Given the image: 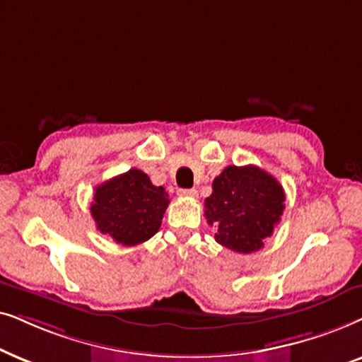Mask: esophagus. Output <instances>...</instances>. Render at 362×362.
<instances>
[{"label": "esophagus", "mask_w": 362, "mask_h": 362, "mask_svg": "<svg viewBox=\"0 0 362 362\" xmlns=\"http://www.w3.org/2000/svg\"><path fill=\"white\" fill-rule=\"evenodd\" d=\"M180 195L182 197H192V199H195L197 190L195 189H184V190H180Z\"/></svg>", "instance_id": "1"}]
</instances>
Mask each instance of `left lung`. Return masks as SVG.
<instances>
[{"label": "left lung", "mask_w": 362, "mask_h": 362, "mask_svg": "<svg viewBox=\"0 0 362 362\" xmlns=\"http://www.w3.org/2000/svg\"><path fill=\"white\" fill-rule=\"evenodd\" d=\"M205 216L215 240L237 253H253L272 237L285 210V190L257 165H228L211 184Z\"/></svg>", "instance_id": "1"}]
</instances>
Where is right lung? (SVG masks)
<instances>
[{
    "label": "right lung",
    "mask_w": 362,
    "mask_h": 362,
    "mask_svg": "<svg viewBox=\"0 0 362 362\" xmlns=\"http://www.w3.org/2000/svg\"><path fill=\"white\" fill-rule=\"evenodd\" d=\"M168 204L163 187L153 185L139 168H131L95 187L90 215L100 233L134 247L157 233Z\"/></svg>",
    "instance_id": "add662e5"
}]
</instances>
